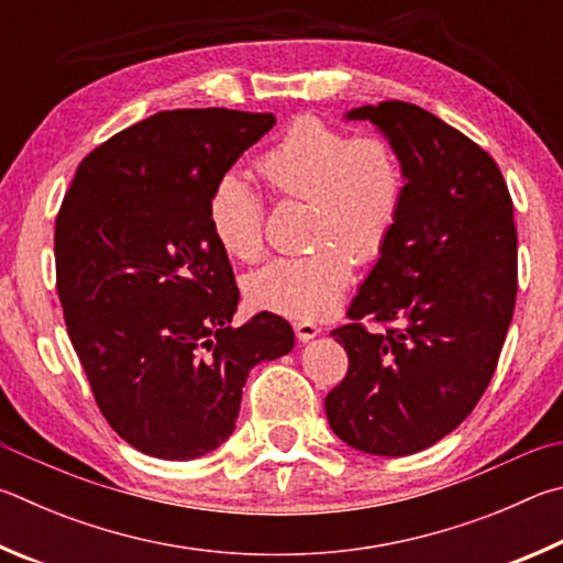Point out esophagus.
Listing matches in <instances>:
<instances>
[{
	"label": "esophagus",
	"mask_w": 563,
	"mask_h": 563,
	"mask_svg": "<svg viewBox=\"0 0 563 563\" xmlns=\"http://www.w3.org/2000/svg\"><path fill=\"white\" fill-rule=\"evenodd\" d=\"M294 333H297V339L299 341H311V339H317L319 333H321V329L317 327V323H311V321H299V323H294Z\"/></svg>",
	"instance_id": "1"
}]
</instances>
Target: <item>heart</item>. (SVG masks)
<instances>
[{"label":"heart","instance_id":"1","mask_svg":"<svg viewBox=\"0 0 563 563\" xmlns=\"http://www.w3.org/2000/svg\"><path fill=\"white\" fill-rule=\"evenodd\" d=\"M276 192L311 200V242L303 254L274 256L246 279V299L279 317L313 321L341 301L353 256L371 262L396 230L406 175L378 135L339 131L303 115L256 161ZM207 224L222 250L250 262L264 246V202L240 173H224L207 200Z\"/></svg>","mask_w":563,"mask_h":563}]
</instances>
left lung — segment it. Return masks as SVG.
Instances as JSON below:
<instances>
[{
    "mask_svg": "<svg viewBox=\"0 0 563 563\" xmlns=\"http://www.w3.org/2000/svg\"><path fill=\"white\" fill-rule=\"evenodd\" d=\"M396 151L406 195L386 250L333 329L349 373L327 396L331 430L402 457L455 430L487 390L517 299L515 207L497 163L420 106L349 111ZM386 322L368 332L360 321Z\"/></svg>",
    "mask_w": 563,
    "mask_h": 563,
    "instance_id": "left-lung-1",
    "label": "left lung"
}]
</instances>
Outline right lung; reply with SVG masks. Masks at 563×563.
<instances>
[{
    "instance_id": "right-lung-1",
    "label": "right lung",
    "mask_w": 563,
    "mask_h": 563,
    "mask_svg": "<svg viewBox=\"0 0 563 563\" xmlns=\"http://www.w3.org/2000/svg\"><path fill=\"white\" fill-rule=\"evenodd\" d=\"M274 113L163 111L98 145L56 217V289L93 398L128 445L195 460L222 445L262 361L294 349L289 321L240 329V289L207 200Z\"/></svg>"
}]
</instances>
